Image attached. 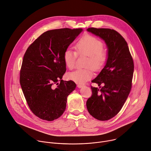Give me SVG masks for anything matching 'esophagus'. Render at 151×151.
Masks as SVG:
<instances>
[{
    "label": "esophagus",
    "mask_w": 151,
    "mask_h": 151,
    "mask_svg": "<svg viewBox=\"0 0 151 151\" xmlns=\"http://www.w3.org/2000/svg\"><path fill=\"white\" fill-rule=\"evenodd\" d=\"M84 86V85H81V84H78V85L77 86L78 88H82V87H83Z\"/></svg>",
    "instance_id": "obj_1"
}]
</instances>
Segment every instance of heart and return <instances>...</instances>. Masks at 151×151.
<instances>
[{
    "mask_svg": "<svg viewBox=\"0 0 151 151\" xmlns=\"http://www.w3.org/2000/svg\"><path fill=\"white\" fill-rule=\"evenodd\" d=\"M104 44L100 40L90 35H84L76 44L75 48L79 55L88 56L86 62V68H77L68 73L67 78L76 84H83L93 77L92 67L98 70L105 65L106 59V52L103 49ZM77 53L70 49H66L63 54V60L65 65L72 69L75 65Z\"/></svg>",
    "mask_w": 151,
    "mask_h": 151,
    "instance_id": "obj_1",
    "label": "heart"
}]
</instances>
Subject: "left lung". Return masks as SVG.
I'll list each match as a JSON object with an SVG mask.
<instances>
[{"label": "left lung", "instance_id": "left-lung-1", "mask_svg": "<svg viewBox=\"0 0 151 151\" xmlns=\"http://www.w3.org/2000/svg\"><path fill=\"white\" fill-rule=\"evenodd\" d=\"M87 31L102 39L107 47L105 65L92 83V95L86 103L88 113L99 120H108L120 111L130 93L134 62L125 40L117 31L90 28Z\"/></svg>", "mask_w": 151, "mask_h": 151}]
</instances>
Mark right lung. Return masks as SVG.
<instances>
[{
  "instance_id": "obj_1",
  "label": "right lung",
  "mask_w": 151,
  "mask_h": 151,
  "mask_svg": "<svg viewBox=\"0 0 151 151\" xmlns=\"http://www.w3.org/2000/svg\"><path fill=\"white\" fill-rule=\"evenodd\" d=\"M83 31L82 28L47 31L24 53L20 83L29 108L40 119L53 121L65 111L67 96L75 89L76 84L62 80L66 71L63 54ZM53 84L58 86L55 88Z\"/></svg>"
}]
</instances>
